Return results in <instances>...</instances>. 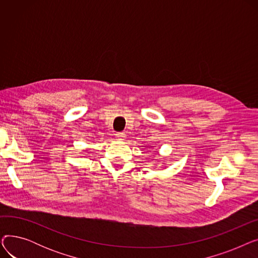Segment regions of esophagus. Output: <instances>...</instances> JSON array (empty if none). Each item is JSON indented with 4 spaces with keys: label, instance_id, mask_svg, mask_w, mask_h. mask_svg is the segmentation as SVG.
Returning <instances> with one entry per match:
<instances>
[{
    "label": "esophagus",
    "instance_id": "esophagus-1",
    "mask_svg": "<svg viewBox=\"0 0 258 258\" xmlns=\"http://www.w3.org/2000/svg\"><path fill=\"white\" fill-rule=\"evenodd\" d=\"M115 137H116L117 140H124V138H126L124 133H116Z\"/></svg>",
    "mask_w": 258,
    "mask_h": 258
}]
</instances>
